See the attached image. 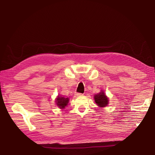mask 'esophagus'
Listing matches in <instances>:
<instances>
[{
  "label": "esophagus",
  "instance_id": "esophagus-1",
  "mask_svg": "<svg viewBox=\"0 0 155 155\" xmlns=\"http://www.w3.org/2000/svg\"><path fill=\"white\" fill-rule=\"evenodd\" d=\"M75 96H81V95H83V94H81V93H75Z\"/></svg>",
  "mask_w": 155,
  "mask_h": 155
}]
</instances>
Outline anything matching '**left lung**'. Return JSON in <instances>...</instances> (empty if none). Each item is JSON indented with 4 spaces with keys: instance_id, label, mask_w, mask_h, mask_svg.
I'll return each mask as SVG.
<instances>
[{
    "instance_id": "obj_1",
    "label": "left lung",
    "mask_w": 155,
    "mask_h": 155,
    "mask_svg": "<svg viewBox=\"0 0 155 155\" xmlns=\"http://www.w3.org/2000/svg\"><path fill=\"white\" fill-rule=\"evenodd\" d=\"M94 99H95V102L97 104V106L101 108L107 107L109 102L108 98L103 91L102 90L99 93H97V95H94Z\"/></svg>"
}]
</instances>
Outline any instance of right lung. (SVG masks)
I'll list each match as a JSON object with an SVG mask.
<instances>
[{
  "instance_id": "1",
  "label": "right lung",
  "mask_w": 155,
  "mask_h": 155,
  "mask_svg": "<svg viewBox=\"0 0 155 155\" xmlns=\"http://www.w3.org/2000/svg\"><path fill=\"white\" fill-rule=\"evenodd\" d=\"M56 104L57 105V107H59V108L64 109L67 105L69 102L68 97H64L60 95H58L57 98L56 99Z\"/></svg>"
}]
</instances>
